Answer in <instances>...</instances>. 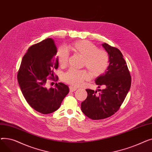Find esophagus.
I'll use <instances>...</instances> for the list:
<instances>
[{
  "label": "esophagus",
  "mask_w": 152,
  "mask_h": 152,
  "mask_svg": "<svg viewBox=\"0 0 152 152\" xmlns=\"http://www.w3.org/2000/svg\"><path fill=\"white\" fill-rule=\"evenodd\" d=\"M76 89H77V87H76L69 86V91L71 92H73L76 91Z\"/></svg>",
  "instance_id": "34e87169"
}]
</instances>
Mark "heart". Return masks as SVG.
Listing matches in <instances>:
<instances>
[{
    "instance_id": "1",
    "label": "heart",
    "mask_w": 152,
    "mask_h": 152,
    "mask_svg": "<svg viewBox=\"0 0 152 152\" xmlns=\"http://www.w3.org/2000/svg\"><path fill=\"white\" fill-rule=\"evenodd\" d=\"M67 50L83 58V66H86L90 73L97 77L105 73L110 63L108 53L99 49L95 44L87 41H76L66 47ZM60 66H65L68 61V53L60 49L57 53ZM90 78V75L86 69H69L63 75V81L76 86H81L83 82Z\"/></svg>"
}]
</instances>
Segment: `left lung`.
I'll list each match as a JSON object with an SVG mask.
<instances>
[{"mask_svg": "<svg viewBox=\"0 0 152 152\" xmlns=\"http://www.w3.org/2000/svg\"><path fill=\"white\" fill-rule=\"evenodd\" d=\"M102 46L108 53L109 66L104 74L95 79L99 87L105 88L97 91L86 89L87 97L81 103L83 113L88 118L98 120L114 115L120 108L131 85V76L121 51L104 43Z\"/></svg>", "mask_w": 152, "mask_h": 152, "instance_id": "left-lung-1", "label": "left lung"}]
</instances>
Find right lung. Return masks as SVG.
Segmentation results:
<instances>
[{"instance_id":"obj_1","label":"right lung","mask_w":152,"mask_h":152,"mask_svg":"<svg viewBox=\"0 0 152 152\" xmlns=\"http://www.w3.org/2000/svg\"><path fill=\"white\" fill-rule=\"evenodd\" d=\"M57 52L51 38L31 45L23 56L18 72L24 97L31 108L44 115L58 110L69 93L68 86L62 83H56L54 88L47 87L48 79L55 80L53 70L58 68Z\"/></svg>"}]
</instances>
